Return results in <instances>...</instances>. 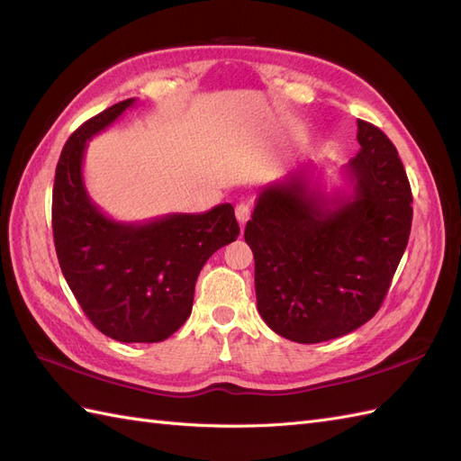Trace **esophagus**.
<instances>
[{
	"mask_svg": "<svg viewBox=\"0 0 461 461\" xmlns=\"http://www.w3.org/2000/svg\"><path fill=\"white\" fill-rule=\"evenodd\" d=\"M234 213H236V219H239L240 225H246V221L249 219V213H252V205H249V202L236 203Z\"/></svg>",
	"mask_w": 461,
	"mask_h": 461,
	"instance_id": "esophagus-1",
	"label": "esophagus"
}]
</instances>
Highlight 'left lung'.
Instances as JSON below:
<instances>
[{"instance_id": "1", "label": "left lung", "mask_w": 461, "mask_h": 461, "mask_svg": "<svg viewBox=\"0 0 461 461\" xmlns=\"http://www.w3.org/2000/svg\"><path fill=\"white\" fill-rule=\"evenodd\" d=\"M350 196L305 175L263 188L244 239L256 259L258 312L300 344L344 337L379 312L411 229V188L394 144L357 119Z\"/></svg>"}]
</instances>
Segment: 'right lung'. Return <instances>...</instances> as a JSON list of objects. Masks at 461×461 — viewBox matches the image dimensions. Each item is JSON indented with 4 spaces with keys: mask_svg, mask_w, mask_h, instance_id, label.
I'll return each instance as SVG.
<instances>
[{
    "mask_svg": "<svg viewBox=\"0 0 461 461\" xmlns=\"http://www.w3.org/2000/svg\"><path fill=\"white\" fill-rule=\"evenodd\" d=\"M132 104L107 107L67 140L53 183V242L65 281L97 330L119 342H161L185 325L202 267L240 227L230 203L148 222H119L95 207L82 180L86 144Z\"/></svg>",
    "mask_w": 461,
    "mask_h": 461,
    "instance_id": "1",
    "label": "right lung"
}]
</instances>
